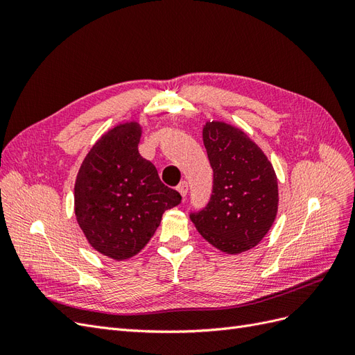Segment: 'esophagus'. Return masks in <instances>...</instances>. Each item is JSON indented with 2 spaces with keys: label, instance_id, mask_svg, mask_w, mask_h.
I'll use <instances>...</instances> for the list:
<instances>
[{
  "label": "esophagus",
  "instance_id": "1",
  "mask_svg": "<svg viewBox=\"0 0 355 355\" xmlns=\"http://www.w3.org/2000/svg\"><path fill=\"white\" fill-rule=\"evenodd\" d=\"M178 191H179V194L182 196V197H187V194H188V184L187 182L184 180V182H180V184L178 185Z\"/></svg>",
  "mask_w": 355,
  "mask_h": 355
}]
</instances>
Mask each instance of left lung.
I'll use <instances>...</instances> for the list:
<instances>
[{
    "instance_id": "obj_1",
    "label": "left lung",
    "mask_w": 355,
    "mask_h": 355,
    "mask_svg": "<svg viewBox=\"0 0 355 355\" xmlns=\"http://www.w3.org/2000/svg\"><path fill=\"white\" fill-rule=\"evenodd\" d=\"M202 142L213 168V191L207 206L189 218L216 249L243 253L259 244L275 220L274 167L241 128L228 123L207 121Z\"/></svg>"
}]
</instances>
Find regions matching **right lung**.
<instances>
[{
	"label": "right lung",
	"instance_id": "add662e5",
	"mask_svg": "<svg viewBox=\"0 0 355 355\" xmlns=\"http://www.w3.org/2000/svg\"><path fill=\"white\" fill-rule=\"evenodd\" d=\"M137 121L106 132L85 155L73 188L75 216L94 250L115 261L137 254L182 197L139 154Z\"/></svg>",
	"mask_w": 355,
	"mask_h": 355
}]
</instances>
